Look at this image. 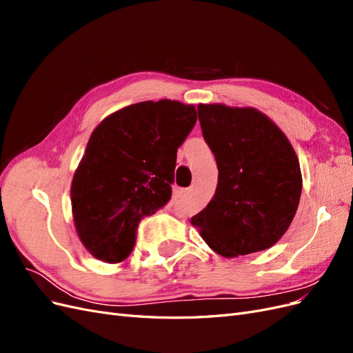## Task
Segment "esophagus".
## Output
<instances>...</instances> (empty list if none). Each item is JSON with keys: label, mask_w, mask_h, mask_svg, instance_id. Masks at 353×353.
<instances>
[{"label": "esophagus", "mask_w": 353, "mask_h": 353, "mask_svg": "<svg viewBox=\"0 0 353 353\" xmlns=\"http://www.w3.org/2000/svg\"><path fill=\"white\" fill-rule=\"evenodd\" d=\"M190 193V190H176V197H184Z\"/></svg>", "instance_id": "obj_1"}]
</instances>
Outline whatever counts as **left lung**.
I'll return each mask as SVG.
<instances>
[{"mask_svg":"<svg viewBox=\"0 0 353 353\" xmlns=\"http://www.w3.org/2000/svg\"><path fill=\"white\" fill-rule=\"evenodd\" d=\"M197 112L219 175L215 196L191 223L223 258L272 248L301 200L302 172L293 145L253 108L213 103L199 104Z\"/></svg>","mask_w":353,"mask_h":353,"instance_id":"left-lung-1","label":"left lung"}]
</instances>
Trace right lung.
Masks as SVG:
<instances>
[{"instance_id":"1","label":"right lung","mask_w":353,"mask_h":353,"mask_svg":"<svg viewBox=\"0 0 353 353\" xmlns=\"http://www.w3.org/2000/svg\"><path fill=\"white\" fill-rule=\"evenodd\" d=\"M196 121L193 104L165 99L126 105L92 131L70 200L78 237L94 258L130 256L138 223L172 196L178 147Z\"/></svg>"}]
</instances>
